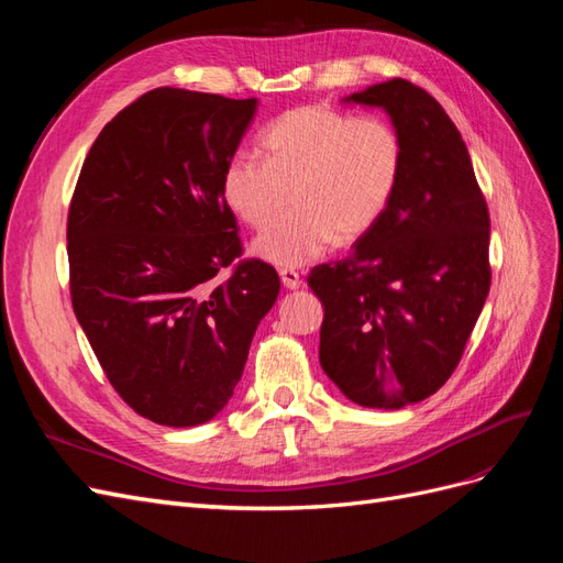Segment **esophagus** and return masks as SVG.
<instances>
[{
    "instance_id": "34e87169",
    "label": "esophagus",
    "mask_w": 563,
    "mask_h": 563,
    "mask_svg": "<svg viewBox=\"0 0 563 563\" xmlns=\"http://www.w3.org/2000/svg\"><path fill=\"white\" fill-rule=\"evenodd\" d=\"M279 279H282V284H284L286 288H298V286L302 284L300 275H298L296 269H291V267H282V269H279Z\"/></svg>"
}]
</instances>
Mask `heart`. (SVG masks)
<instances>
[{"mask_svg": "<svg viewBox=\"0 0 563 563\" xmlns=\"http://www.w3.org/2000/svg\"><path fill=\"white\" fill-rule=\"evenodd\" d=\"M263 159L234 152L220 174L228 209L263 230L292 192L295 207L253 244L282 267L305 265L335 240H356L378 223L404 172L399 131L376 114L323 106L279 114L261 139Z\"/></svg>", "mask_w": 563, "mask_h": 563, "instance_id": "b5f03b06", "label": "heart"}]
</instances>
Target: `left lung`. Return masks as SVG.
<instances>
[{"label": "left lung", "mask_w": 563, "mask_h": 563, "mask_svg": "<svg viewBox=\"0 0 563 563\" xmlns=\"http://www.w3.org/2000/svg\"><path fill=\"white\" fill-rule=\"evenodd\" d=\"M347 103L389 112L404 172L347 258L308 275L323 305L319 362L354 404L401 408L463 360L490 288V218L463 135L428 91L397 77Z\"/></svg>", "instance_id": "1"}]
</instances>
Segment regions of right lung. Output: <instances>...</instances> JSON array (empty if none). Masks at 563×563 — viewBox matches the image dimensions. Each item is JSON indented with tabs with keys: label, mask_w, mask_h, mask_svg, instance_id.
I'll return each mask as SVG.
<instances>
[{
	"label": "right lung",
	"mask_w": 563,
	"mask_h": 563,
	"mask_svg": "<svg viewBox=\"0 0 563 563\" xmlns=\"http://www.w3.org/2000/svg\"><path fill=\"white\" fill-rule=\"evenodd\" d=\"M253 112L255 98L143 93L100 131L67 211L77 321L117 395L168 428L228 404L279 294L220 195Z\"/></svg>",
	"instance_id": "obj_1"
}]
</instances>
